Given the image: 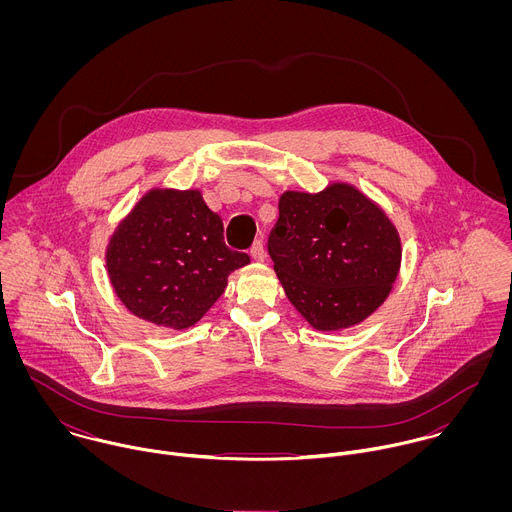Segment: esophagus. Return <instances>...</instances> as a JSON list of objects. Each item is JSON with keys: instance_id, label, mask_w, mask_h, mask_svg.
Masks as SVG:
<instances>
[{"instance_id": "1", "label": "esophagus", "mask_w": 512, "mask_h": 512, "mask_svg": "<svg viewBox=\"0 0 512 512\" xmlns=\"http://www.w3.org/2000/svg\"><path fill=\"white\" fill-rule=\"evenodd\" d=\"M250 256H252V260H256V262H262V260H264L266 252H264V244H262V240H256V242L252 244V248H250Z\"/></svg>"}]
</instances>
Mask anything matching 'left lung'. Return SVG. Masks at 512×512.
Instances as JSON below:
<instances>
[{
    "mask_svg": "<svg viewBox=\"0 0 512 512\" xmlns=\"http://www.w3.org/2000/svg\"><path fill=\"white\" fill-rule=\"evenodd\" d=\"M278 209L268 252L293 307L319 331L365 321L392 292L402 260L386 213L349 183L286 191Z\"/></svg>",
    "mask_w": 512,
    "mask_h": 512,
    "instance_id": "left-lung-1",
    "label": "left lung"
}]
</instances>
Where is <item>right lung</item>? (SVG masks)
<instances>
[{
	"mask_svg": "<svg viewBox=\"0 0 512 512\" xmlns=\"http://www.w3.org/2000/svg\"><path fill=\"white\" fill-rule=\"evenodd\" d=\"M224 226L201 191L151 189L118 224L106 268L120 301L149 323L187 329L219 299L250 256L224 244Z\"/></svg>",
	"mask_w": 512,
	"mask_h": 512,
	"instance_id": "1",
	"label": "right lung"
}]
</instances>
